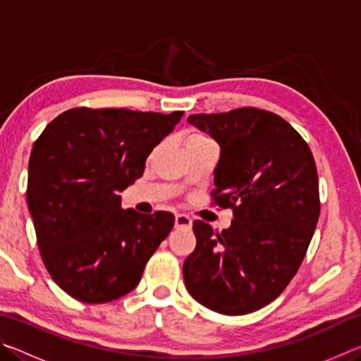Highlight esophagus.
Masks as SVG:
<instances>
[{
  "mask_svg": "<svg viewBox=\"0 0 361 361\" xmlns=\"http://www.w3.org/2000/svg\"><path fill=\"white\" fill-rule=\"evenodd\" d=\"M191 226H192V219L188 215H185V213H178V215L175 216V228L191 229Z\"/></svg>",
  "mask_w": 361,
  "mask_h": 361,
  "instance_id": "34e87169",
  "label": "esophagus"
}]
</instances>
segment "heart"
Wrapping results in <instances>:
<instances>
[{
	"label": "heart",
	"instance_id": "b5f03b06",
	"mask_svg": "<svg viewBox=\"0 0 361 361\" xmlns=\"http://www.w3.org/2000/svg\"><path fill=\"white\" fill-rule=\"evenodd\" d=\"M188 140H210L209 137H205V135H202V133H194V135H191V137H188ZM186 140V142H188Z\"/></svg>",
	"mask_w": 361,
	"mask_h": 361
}]
</instances>
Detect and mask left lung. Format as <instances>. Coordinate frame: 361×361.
Returning a JSON list of instances; mask_svg holds the SVG:
<instances>
[{
    "label": "left lung",
    "instance_id": "8db88e82",
    "mask_svg": "<svg viewBox=\"0 0 361 361\" xmlns=\"http://www.w3.org/2000/svg\"><path fill=\"white\" fill-rule=\"evenodd\" d=\"M216 140L213 205L231 209L228 229L192 223L195 248L183 264L195 301L223 315L255 312L295 277L320 215L309 145L279 114L258 108L188 118Z\"/></svg>",
    "mask_w": 361,
    "mask_h": 361
}]
</instances>
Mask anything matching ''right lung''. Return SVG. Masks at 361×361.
<instances>
[{"label": "right lung", "instance_id": "1", "mask_svg": "<svg viewBox=\"0 0 361 361\" xmlns=\"http://www.w3.org/2000/svg\"><path fill=\"white\" fill-rule=\"evenodd\" d=\"M183 114L73 108L35 142L28 210L44 266L71 298L102 304L127 295L172 231V213L124 210L119 192L143 175Z\"/></svg>", "mask_w": 361, "mask_h": 361}]
</instances>
